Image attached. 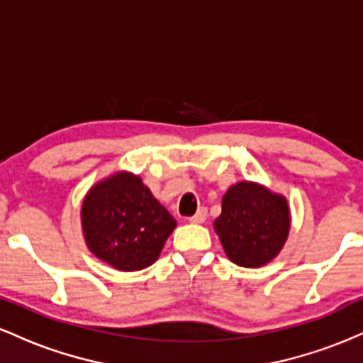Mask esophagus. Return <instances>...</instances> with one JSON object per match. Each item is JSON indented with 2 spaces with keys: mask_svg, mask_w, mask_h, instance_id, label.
Returning a JSON list of instances; mask_svg holds the SVG:
<instances>
[{
  "mask_svg": "<svg viewBox=\"0 0 363 363\" xmlns=\"http://www.w3.org/2000/svg\"><path fill=\"white\" fill-rule=\"evenodd\" d=\"M206 216H208L206 208H199V210L196 211V215L191 216L189 222H191V223H203V222H205V220H206Z\"/></svg>",
  "mask_w": 363,
  "mask_h": 363,
  "instance_id": "esophagus-1",
  "label": "esophagus"
}]
</instances>
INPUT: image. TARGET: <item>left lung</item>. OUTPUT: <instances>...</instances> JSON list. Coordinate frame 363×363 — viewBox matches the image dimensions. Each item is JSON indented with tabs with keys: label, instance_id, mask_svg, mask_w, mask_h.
Here are the masks:
<instances>
[{
	"label": "left lung",
	"instance_id": "obj_1",
	"mask_svg": "<svg viewBox=\"0 0 363 363\" xmlns=\"http://www.w3.org/2000/svg\"><path fill=\"white\" fill-rule=\"evenodd\" d=\"M286 198L254 181L230 186L213 227L227 257L237 266L261 268L280 254L290 234Z\"/></svg>",
	"mask_w": 363,
	"mask_h": 363
}]
</instances>
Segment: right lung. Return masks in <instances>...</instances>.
<instances>
[{
	"label": "right lung",
	"instance_id": "obj_1",
	"mask_svg": "<svg viewBox=\"0 0 363 363\" xmlns=\"http://www.w3.org/2000/svg\"><path fill=\"white\" fill-rule=\"evenodd\" d=\"M80 216L89 251L119 272L153 264L177 227L141 177L128 170L95 182L83 198Z\"/></svg>",
	"mask_w": 363,
	"mask_h": 363
}]
</instances>
